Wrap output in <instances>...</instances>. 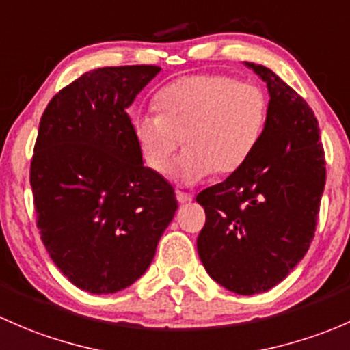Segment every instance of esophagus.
Listing matches in <instances>:
<instances>
[{
	"label": "esophagus",
	"instance_id": "1",
	"mask_svg": "<svg viewBox=\"0 0 350 350\" xmlns=\"http://www.w3.org/2000/svg\"><path fill=\"white\" fill-rule=\"evenodd\" d=\"M193 197L190 196V193H185V192H176V200L180 202V204H189V202H192Z\"/></svg>",
	"mask_w": 350,
	"mask_h": 350
}]
</instances>
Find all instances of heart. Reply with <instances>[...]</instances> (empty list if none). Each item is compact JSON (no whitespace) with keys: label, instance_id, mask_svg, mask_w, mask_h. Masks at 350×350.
<instances>
[{"label":"heart","instance_id":"b5f03b06","mask_svg":"<svg viewBox=\"0 0 350 350\" xmlns=\"http://www.w3.org/2000/svg\"><path fill=\"white\" fill-rule=\"evenodd\" d=\"M158 113L139 114L135 136L146 165L165 175L185 143L176 168L183 183L212 172L228 175L246 163L268 121V96L254 82L224 74L176 79L157 94Z\"/></svg>","mask_w":350,"mask_h":350}]
</instances>
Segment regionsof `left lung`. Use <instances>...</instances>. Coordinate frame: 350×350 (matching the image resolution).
<instances>
[{
	"label": "left lung",
	"mask_w": 350,
	"mask_h": 350,
	"mask_svg": "<svg viewBox=\"0 0 350 350\" xmlns=\"http://www.w3.org/2000/svg\"><path fill=\"white\" fill-rule=\"evenodd\" d=\"M268 121L246 163L202 190L197 251L211 278L237 295L271 290L307 254L325 187L319 121L307 100L268 67Z\"/></svg>",
	"instance_id": "1"
}]
</instances>
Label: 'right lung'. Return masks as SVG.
I'll use <instances>...</instances> for the list:
<instances>
[{"instance_id": "obj_1", "label": "right lung", "mask_w": 350, "mask_h": 350, "mask_svg": "<svg viewBox=\"0 0 350 350\" xmlns=\"http://www.w3.org/2000/svg\"><path fill=\"white\" fill-rule=\"evenodd\" d=\"M160 70L85 72L42 114L30 167L37 228L57 268L89 293L135 283L178 207L174 187L143 165L126 113Z\"/></svg>"}]
</instances>
